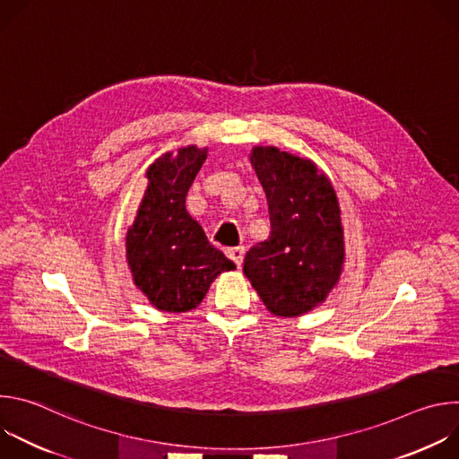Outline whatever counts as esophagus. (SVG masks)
Returning <instances> with one entry per match:
<instances>
[{"label": "esophagus", "mask_w": 459, "mask_h": 459, "mask_svg": "<svg viewBox=\"0 0 459 459\" xmlns=\"http://www.w3.org/2000/svg\"><path fill=\"white\" fill-rule=\"evenodd\" d=\"M225 254H227V257H229V259H232V261H234L236 267H241V264H243V255H245V247H232V248H227V250H225Z\"/></svg>", "instance_id": "34e87169"}]
</instances>
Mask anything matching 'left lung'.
<instances>
[{
  "mask_svg": "<svg viewBox=\"0 0 459 459\" xmlns=\"http://www.w3.org/2000/svg\"><path fill=\"white\" fill-rule=\"evenodd\" d=\"M250 163L265 190L271 236L245 255L243 274L280 317L319 307L345 264L342 209L331 179L310 160L254 147Z\"/></svg>",
  "mask_w": 459,
  "mask_h": 459,
  "instance_id": "8db88e82",
  "label": "left lung"
}]
</instances>
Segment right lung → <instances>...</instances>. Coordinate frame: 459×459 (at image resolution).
<instances>
[{
    "label": "right lung",
    "mask_w": 459,
    "mask_h": 459,
    "mask_svg": "<svg viewBox=\"0 0 459 459\" xmlns=\"http://www.w3.org/2000/svg\"><path fill=\"white\" fill-rule=\"evenodd\" d=\"M205 158L207 147L195 145L160 156L145 172L149 185L126 230V264L134 285L163 312L195 308L221 273L236 269L185 209Z\"/></svg>",
    "instance_id": "1"
}]
</instances>
